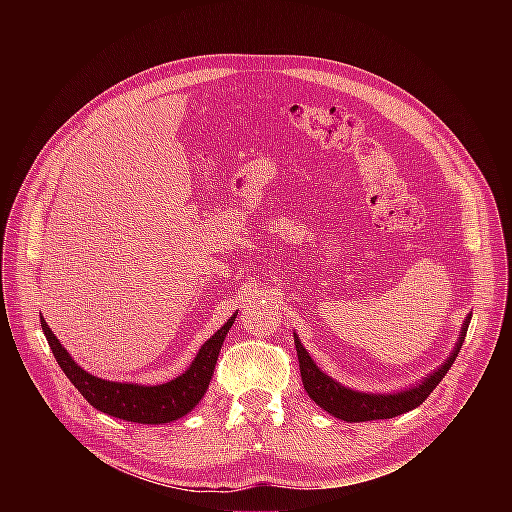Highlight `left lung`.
Instances as JSON below:
<instances>
[{
  "label": "left lung",
  "mask_w": 512,
  "mask_h": 512,
  "mask_svg": "<svg viewBox=\"0 0 512 512\" xmlns=\"http://www.w3.org/2000/svg\"><path fill=\"white\" fill-rule=\"evenodd\" d=\"M468 324H470V316L464 322L460 340H458L452 356L442 364L440 369H437L433 375H429L421 385H417L409 391H403V393H395V395H367V393L350 391V389L338 385L336 381H332L328 375H324L316 367V362L312 360L308 350L302 346L300 338L294 334L304 389L308 391L310 399L316 401V405H320L324 411H328L330 415H334L338 419H344V421H354L356 423V421H373V419L397 417L401 413H407V411L419 407L431 395V391L442 383V379L450 371L452 362L456 360V356L462 348V342H464L466 332H468Z\"/></svg>",
  "instance_id": "8db88e82"
}]
</instances>
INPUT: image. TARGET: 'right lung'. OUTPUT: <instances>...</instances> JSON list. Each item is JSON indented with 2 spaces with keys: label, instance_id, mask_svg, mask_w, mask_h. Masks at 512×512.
<instances>
[{
  "label": "right lung",
  "instance_id": "right-lung-1",
  "mask_svg": "<svg viewBox=\"0 0 512 512\" xmlns=\"http://www.w3.org/2000/svg\"><path fill=\"white\" fill-rule=\"evenodd\" d=\"M235 318L237 314H233V318L221 330L214 332V336L202 344V348L198 350L196 358L190 364V369L184 375H180L170 383L152 385V387L133 385V383H113V381H105L89 375L62 348V344L52 334V330L48 328L42 316H40V324L56 362L60 364V369L64 371L68 381L79 389V393L95 409L125 421L156 425V423H170L174 419L184 417L204 397L208 383L212 379L218 352H221L225 336L233 326Z\"/></svg>",
  "mask_w": 512,
  "mask_h": 512
}]
</instances>
